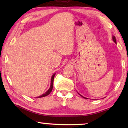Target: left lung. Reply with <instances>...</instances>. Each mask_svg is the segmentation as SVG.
Instances as JSON below:
<instances>
[{"mask_svg": "<svg viewBox=\"0 0 128 128\" xmlns=\"http://www.w3.org/2000/svg\"><path fill=\"white\" fill-rule=\"evenodd\" d=\"M112 40H113V41L114 42H115V44H116V38H115V36H112ZM80 96H81L82 97H83L84 98H87L86 97H83V96H82V95H80Z\"/></svg>", "mask_w": 128, "mask_h": 128, "instance_id": "left-lung-1", "label": "left lung"}]
</instances>
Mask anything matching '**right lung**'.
Here are the masks:
<instances>
[{"label": "right lung", "mask_w": 128, "mask_h": 128, "mask_svg": "<svg viewBox=\"0 0 128 128\" xmlns=\"http://www.w3.org/2000/svg\"><path fill=\"white\" fill-rule=\"evenodd\" d=\"M55 74H56V73H54V74L52 75V77H51V80H50V88H49L48 90H47L46 92H45V93H44L43 94H42V95H41L40 96H38V97H37V98H41V97H45V96L49 95V94H50V92H52V88H53V83H54V77H55Z\"/></svg>", "instance_id": "1"}]
</instances>
